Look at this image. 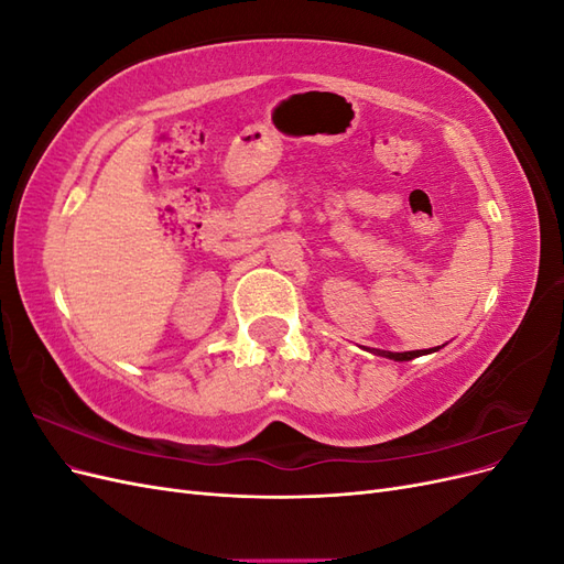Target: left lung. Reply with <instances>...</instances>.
<instances>
[{
    "instance_id": "left-lung-1",
    "label": "left lung",
    "mask_w": 564,
    "mask_h": 564,
    "mask_svg": "<svg viewBox=\"0 0 564 564\" xmlns=\"http://www.w3.org/2000/svg\"><path fill=\"white\" fill-rule=\"evenodd\" d=\"M429 352H435V350L431 348ZM379 355L390 357V360H395V362H406V360H414V357L423 355V350H409V352H379Z\"/></svg>"
}]
</instances>
